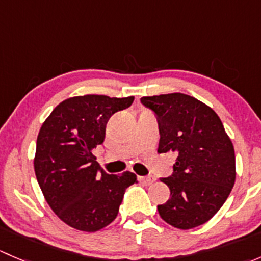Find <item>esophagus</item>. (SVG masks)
Returning a JSON list of instances; mask_svg holds the SVG:
<instances>
[{"mask_svg":"<svg viewBox=\"0 0 261 261\" xmlns=\"http://www.w3.org/2000/svg\"><path fill=\"white\" fill-rule=\"evenodd\" d=\"M140 181H141V183L145 184V186H150V184L154 183L155 178L152 177V175H147V177H140Z\"/></svg>","mask_w":261,"mask_h":261,"instance_id":"34e87169","label":"esophagus"}]
</instances>
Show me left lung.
<instances>
[{
  "instance_id": "obj_1",
  "label": "left lung",
  "mask_w": 261,
  "mask_h": 261,
  "mask_svg": "<svg viewBox=\"0 0 261 261\" xmlns=\"http://www.w3.org/2000/svg\"><path fill=\"white\" fill-rule=\"evenodd\" d=\"M159 121L158 152H177L173 174L162 178L170 198L160 217L180 230L203 225L222 207L236 179L235 150L217 114L183 93L143 97Z\"/></svg>"
}]
</instances>
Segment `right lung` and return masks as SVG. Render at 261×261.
<instances>
[{
    "mask_svg": "<svg viewBox=\"0 0 261 261\" xmlns=\"http://www.w3.org/2000/svg\"><path fill=\"white\" fill-rule=\"evenodd\" d=\"M134 97L86 94L60 102L44 121L34 158L35 175L50 208L70 227L94 232L115 220L127 187L136 175L107 174L93 150L101 145L115 112Z\"/></svg>",
    "mask_w": 261,
    "mask_h": 261,
    "instance_id": "right-lung-1",
    "label": "right lung"
}]
</instances>
